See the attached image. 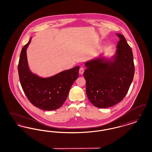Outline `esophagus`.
Instances as JSON below:
<instances>
[{
	"instance_id": "1",
	"label": "esophagus",
	"mask_w": 152,
	"mask_h": 152,
	"mask_svg": "<svg viewBox=\"0 0 152 152\" xmlns=\"http://www.w3.org/2000/svg\"><path fill=\"white\" fill-rule=\"evenodd\" d=\"M84 72V68L83 67H81L79 69V73L80 75H83Z\"/></svg>"
}]
</instances>
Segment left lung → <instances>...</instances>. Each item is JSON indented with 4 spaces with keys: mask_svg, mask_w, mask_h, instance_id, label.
<instances>
[{
    "mask_svg": "<svg viewBox=\"0 0 152 152\" xmlns=\"http://www.w3.org/2000/svg\"><path fill=\"white\" fill-rule=\"evenodd\" d=\"M116 35L120 40L110 58L102 53L100 57L85 63L87 96L94 107L100 108L110 107L122 101L134 77L132 49L123 35Z\"/></svg>",
    "mask_w": 152,
    "mask_h": 152,
    "instance_id": "8db88e82",
    "label": "left lung"
}]
</instances>
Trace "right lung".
<instances>
[{
    "instance_id": "1",
    "label": "right lung",
    "mask_w": 152,
    "mask_h": 152,
    "mask_svg": "<svg viewBox=\"0 0 152 152\" xmlns=\"http://www.w3.org/2000/svg\"><path fill=\"white\" fill-rule=\"evenodd\" d=\"M31 39L23 47L18 64L23 90L29 101L37 108L45 110L60 108L66 100L73 83L79 77L80 66H76L47 77L32 72L27 57V49Z\"/></svg>"
}]
</instances>
